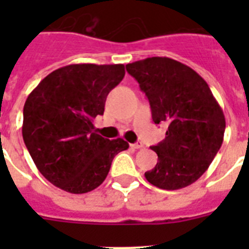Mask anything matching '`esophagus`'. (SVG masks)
<instances>
[{
	"mask_svg": "<svg viewBox=\"0 0 249 249\" xmlns=\"http://www.w3.org/2000/svg\"><path fill=\"white\" fill-rule=\"evenodd\" d=\"M130 146H132L133 148H136V150H140V148L143 147V143H142V142H137V143H133L130 144Z\"/></svg>",
	"mask_w": 249,
	"mask_h": 249,
	"instance_id": "esophagus-1",
	"label": "esophagus"
}]
</instances>
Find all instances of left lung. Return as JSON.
Masks as SVG:
<instances>
[{"label":"left lung","instance_id":"left-lung-1","mask_svg":"<svg viewBox=\"0 0 249 249\" xmlns=\"http://www.w3.org/2000/svg\"><path fill=\"white\" fill-rule=\"evenodd\" d=\"M126 71L148 98L154 123L168 125L165 140L151 147L158 163L144 177L163 190L191 185L208 169L222 144V108L205 80L181 62L152 56L126 64Z\"/></svg>","mask_w":249,"mask_h":249}]
</instances>
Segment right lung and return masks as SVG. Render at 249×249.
I'll list each match as a JSON object with an SVG mask.
<instances>
[{
    "label": "right lung",
    "instance_id": "1",
    "mask_svg": "<svg viewBox=\"0 0 249 249\" xmlns=\"http://www.w3.org/2000/svg\"><path fill=\"white\" fill-rule=\"evenodd\" d=\"M124 64H70L48 75L23 109V140L37 169L71 194H85L105 181L113 158L129 147L123 138L99 136L93 120L124 79Z\"/></svg>",
    "mask_w": 249,
    "mask_h": 249
}]
</instances>
